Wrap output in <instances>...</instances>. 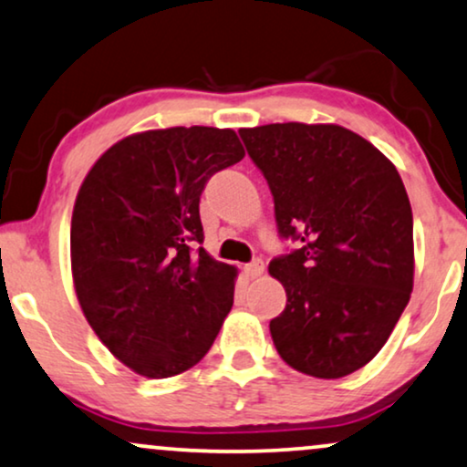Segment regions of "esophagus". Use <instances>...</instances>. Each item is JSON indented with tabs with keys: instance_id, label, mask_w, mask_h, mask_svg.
<instances>
[{
	"instance_id": "1",
	"label": "esophagus",
	"mask_w": 467,
	"mask_h": 467,
	"mask_svg": "<svg viewBox=\"0 0 467 467\" xmlns=\"http://www.w3.org/2000/svg\"><path fill=\"white\" fill-rule=\"evenodd\" d=\"M265 273V263L260 258L252 260L250 265H245V275L247 277H260Z\"/></svg>"
}]
</instances>
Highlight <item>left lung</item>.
I'll use <instances>...</instances> for the list:
<instances>
[{
    "label": "left lung",
    "mask_w": 467,
    "mask_h": 467,
    "mask_svg": "<svg viewBox=\"0 0 467 467\" xmlns=\"http://www.w3.org/2000/svg\"><path fill=\"white\" fill-rule=\"evenodd\" d=\"M239 134L269 183L279 237L301 244L269 263L288 296L269 325L273 344L301 374H352L387 344L412 292V207L400 172L335 123Z\"/></svg>",
    "instance_id": "obj_1"
}]
</instances>
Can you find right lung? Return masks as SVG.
<instances>
[{
    "label": "right lung",
    "mask_w": 467,
    "mask_h": 467,
    "mask_svg": "<svg viewBox=\"0 0 467 467\" xmlns=\"http://www.w3.org/2000/svg\"><path fill=\"white\" fill-rule=\"evenodd\" d=\"M244 155L233 130H149L115 142L80 185L74 290L99 341L136 374L194 368L233 307L237 269L198 247V204L209 179Z\"/></svg>",
    "instance_id": "add662e5"
}]
</instances>
